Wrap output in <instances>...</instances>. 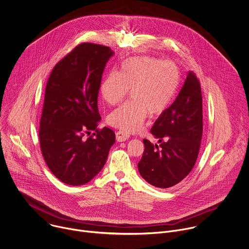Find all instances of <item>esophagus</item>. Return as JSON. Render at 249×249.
<instances>
[{
  "label": "esophagus",
  "instance_id": "34e87169",
  "mask_svg": "<svg viewBox=\"0 0 249 249\" xmlns=\"http://www.w3.org/2000/svg\"><path fill=\"white\" fill-rule=\"evenodd\" d=\"M116 141L119 142H125L126 140L129 139V135L121 132V131H117L116 132Z\"/></svg>",
  "mask_w": 249,
  "mask_h": 249
}]
</instances>
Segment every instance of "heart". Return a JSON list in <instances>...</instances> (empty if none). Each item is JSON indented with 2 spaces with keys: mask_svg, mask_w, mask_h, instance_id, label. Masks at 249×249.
Returning <instances> with one entry per match:
<instances>
[{
  "mask_svg": "<svg viewBox=\"0 0 249 249\" xmlns=\"http://www.w3.org/2000/svg\"><path fill=\"white\" fill-rule=\"evenodd\" d=\"M178 81V70L172 62L149 56L125 60L119 73L109 72L101 84L102 96L110 106L122 102L131 90L132 100L109 113L108 124L123 133L138 132L147 114L153 118L168 109Z\"/></svg>",
  "mask_w": 249,
  "mask_h": 249,
  "instance_id": "1",
  "label": "heart"
}]
</instances>
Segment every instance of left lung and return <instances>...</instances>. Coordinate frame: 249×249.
I'll use <instances>...</instances> for the list:
<instances>
[{
    "label": "left lung",
    "mask_w": 249,
    "mask_h": 249,
    "mask_svg": "<svg viewBox=\"0 0 249 249\" xmlns=\"http://www.w3.org/2000/svg\"><path fill=\"white\" fill-rule=\"evenodd\" d=\"M151 134L159 144L143 140L138 169L142 178L158 188L179 183L192 171L203 135V98L200 81L188 71L175 102L155 121Z\"/></svg>",
    "instance_id": "obj_1"
}]
</instances>
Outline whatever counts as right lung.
I'll return each instance as SVG.
<instances>
[{"mask_svg":"<svg viewBox=\"0 0 249 249\" xmlns=\"http://www.w3.org/2000/svg\"><path fill=\"white\" fill-rule=\"evenodd\" d=\"M113 54L107 46L83 42L56 64L48 78L39 143L47 167L66 184L83 185L94 178L115 142L111 129H97L102 74ZM91 130L95 133L85 139Z\"/></svg>","mask_w":249,"mask_h":249,"instance_id":"right-lung-1","label":"right lung"}]
</instances>
